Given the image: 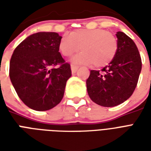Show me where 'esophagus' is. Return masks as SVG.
I'll use <instances>...</instances> for the list:
<instances>
[{"instance_id": "34e87169", "label": "esophagus", "mask_w": 151, "mask_h": 151, "mask_svg": "<svg viewBox=\"0 0 151 151\" xmlns=\"http://www.w3.org/2000/svg\"><path fill=\"white\" fill-rule=\"evenodd\" d=\"M79 68L78 65H71V70H72L73 73L77 72V70Z\"/></svg>"}]
</instances>
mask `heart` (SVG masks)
<instances>
[{
	"mask_svg": "<svg viewBox=\"0 0 151 151\" xmlns=\"http://www.w3.org/2000/svg\"><path fill=\"white\" fill-rule=\"evenodd\" d=\"M81 47L82 52L73 58V62L104 67L115 58L118 41L113 34L104 29H78L60 40L59 50L64 56H71Z\"/></svg>",
	"mask_w": 151,
	"mask_h": 151,
	"instance_id": "1",
	"label": "heart"
}]
</instances>
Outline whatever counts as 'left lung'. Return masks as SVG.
<instances>
[{
    "mask_svg": "<svg viewBox=\"0 0 151 151\" xmlns=\"http://www.w3.org/2000/svg\"><path fill=\"white\" fill-rule=\"evenodd\" d=\"M118 50L113 60L101 71L91 70L86 89L92 101L103 107H115L133 95L142 70L136 44L124 32H116Z\"/></svg>",
    "mask_w": 151,
    "mask_h": 151,
    "instance_id": "1",
    "label": "left lung"
}]
</instances>
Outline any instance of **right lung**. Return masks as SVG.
Masks as SVG:
<instances>
[{
    "instance_id": "right-lung-1",
    "label": "right lung",
    "mask_w": 151,
    "mask_h": 151,
    "mask_svg": "<svg viewBox=\"0 0 151 151\" xmlns=\"http://www.w3.org/2000/svg\"><path fill=\"white\" fill-rule=\"evenodd\" d=\"M61 36L38 32L25 39L14 51L9 78L18 97L35 111H47L61 101L71 77L69 63L59 52ZM59 64L58 68H52Z\"/></svg>"
}]
</instances>
